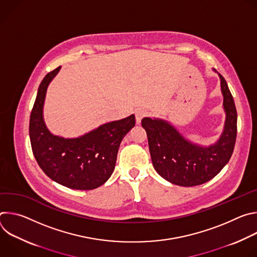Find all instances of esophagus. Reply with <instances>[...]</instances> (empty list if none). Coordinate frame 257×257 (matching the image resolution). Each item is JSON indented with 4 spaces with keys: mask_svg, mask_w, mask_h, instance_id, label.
<instances>
[{
    "mask_svg": "<svg viewBox=\"0 0 257 257\" xmlns=\"http://www.w3.org/2000/svg\"><path fill=\"white\" fill-rule=\"evenodd\" d=\"M146 113L144 109H137V111L135 112V119H136V123L137 124H140L142 118H144L146 116Z\"/></svg>",
    "mask_w": 257,
    "mask_h": 257,
    "instance_id": "obj_1",
    "label": "esophagus"
}]
</instances>
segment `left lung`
Masks as SVG:
<instances>
[{"instance_id":"obj_1","label":"left lung","mask_w":257,"mask_h":257,"mask_svg":"<svg viewBox=\"0 0 257 257\" xmlns=\"http://www.w3.org/2000/svg\"><path fill=\"white\" fill-rule=\"evenodd\" d=\"M217 75L226 120L223 133L215 143L208 146L195 144L163 119L143 118L141 121L148 134L154 168L172 184L184 187L201 185L221 172L232 157L237 136V111L225 78L219 73Z\"/></svg>"}]
</instances>
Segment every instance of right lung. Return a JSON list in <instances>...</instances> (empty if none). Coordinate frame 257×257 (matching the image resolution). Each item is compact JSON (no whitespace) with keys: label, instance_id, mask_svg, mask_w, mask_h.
Instances as JSON below:
<instances>
[{"label":"right lung","instance_id":"1","mask_svg":"<svg viewBox=\"0 0 257 257\" xmlns=\"http://www.w3.org/2000/svg\"><path fill=\"white\" fill-rule=\"evenodd\" d=\"M60 69L48 73L36 94L29 120L32 152L53 181L71 189H95L113 174L121 141L135 126V116L102 124L76 138L54 135L44 120V104L48 86Z\"/></svg>","mask_w":257,"mask_h":257}]
</instances>
